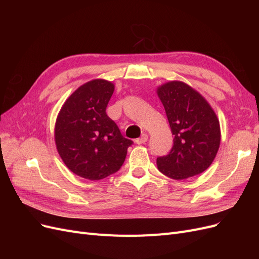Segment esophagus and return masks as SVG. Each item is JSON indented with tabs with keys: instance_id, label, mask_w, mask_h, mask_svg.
I'll use <instances>...</instances> for the list:
<instances>
[{
	"instance_id": "1",
	"label": "esophagus",
	"mask_w": 259,
	"mask_h": 259,
	"mask_svg": "<svg viewBox=\"0 0 259 259\" xmlns=\"http://www.w3.org/2000/svg\"><path fill=\"white\" fill-rule=\"evenodd\" d=\"M147 140H148V135L147 134H143L139 138H137L135 142H136L137 145H142V144H145Z\"/></svg>"
}]
</instances>
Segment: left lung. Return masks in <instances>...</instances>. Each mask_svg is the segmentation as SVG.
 <instances>
[{
  "instance_id": "1",
  "label": "left lung",
  "mask_w": 259,
  "mask_h": 259,
  "mask_svg": "<svg viewBox=\"0 0 259 259\" xmlns=\"http://www.w3.org/2000/svg\"><path fill=\"white\" fill-rule=\"evenodd\" d=\"M174 143L168 154L156 159L165 176L182 180L199 175L214 161L221 144V127L213 109L189 85L173 81L158 89Z\"/></svg>"
}]
</instances>
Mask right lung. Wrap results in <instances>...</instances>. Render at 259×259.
Returning a JSON list of instances; mask_svg holds the SVG:
<instances>
[{
	"label": "right lung",
	"mask_w": 259,
	"mask_h": 259,
	"mask_svg": "<svg viewBox=\"0 0 259 259\" xmlns=\"http://www.w3.org/2000/svg\"><path fill=\"white\" fill-rule=\"evenodd\" d=\"M114 85L93 80L70 96L57 116L55 142L68 168L75 175L99 180L116 173L133 142L122 136L106 109Z\"/></svg>",
	"instance_id": "obj_1"
}]
</instances>
